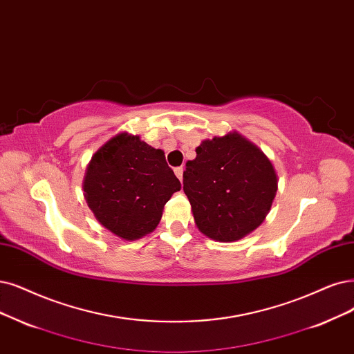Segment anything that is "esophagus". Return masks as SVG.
Returning <instances> with one entry per match:
<instances>
[{
  "label": "esophagus",
  "mask_w": 354,
  "mask_h": 354,
  "mask_svg": "<svg viewBox=\"0 0 354 354\" xmlns=\"http://www.w3.org/2000/svg\"><path fill=\"white\" fill-rule=\"evenodd\" d=\"M175 175H176L178 179L182 182V179H184V167H182V166L175 167Z\"/></svg>",
  "instance_id": "esophagus-1"
}]
</instances>
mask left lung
<instances>
[{
	"instance_id": "obj_1",
	"label": "left lung",
	"mask_w": 354,
	"mask_h": 354,
	"mask_svg": "<svg viewBox=\"0 0 354 354\" xmlns=\"http://www.w3.org/2000/svg\"><path fill=\"white\" fill-rule=\"evenodd\" d=\"M187 162L184 192L195 225L210 239L234 242L267 217L277 192V174L258 146L236 131L204 140Z\"/></svg>"
}]
</instances>
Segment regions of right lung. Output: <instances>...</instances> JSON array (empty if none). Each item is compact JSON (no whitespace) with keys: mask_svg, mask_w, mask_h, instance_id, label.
I'll return each mask as SVG.
<instances>
[{"mask_svg":"<svg viewBox=\"0 0 354 354\" xmlns=\"http://www.w3.org/2000/svg\"><path fill=\"white\" fill-rule=\"evenodd\" d=\"M84 198L99 223L125 241L153 232L165 204L180 189L163 150L121 133L93 154L83 182Z\"/></svg>","mask_w":354,"mask_h":354,"instance_id":"right-lung-1","label":"right lung"}]
</instances>
